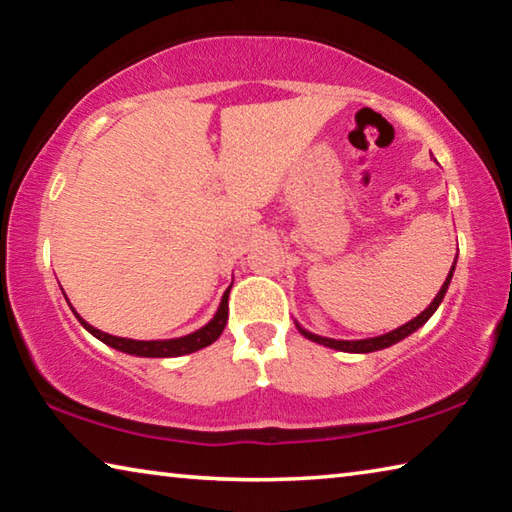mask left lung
Instances as JSON below:
<instances>
[{"instance_id":"left-lung-1","label":"left lung","mask_w":512,"mask_h":512,"mask_svg":"<svg viewBox=\"0 0 512 512\" xmlns=\"http://www.w3.org/2000/svg\"><path fill=\"white\" fill-rule=\"evenodd\" d=\"M454 268H456V259H454V266H452V271H449V275H447V280H445V284L443 287H440V291H438V296L433 298V302L431 305L422 311L420 316H415L413 320H409V323L406 325H402V327H397V329H393V332H388V334H381V336H375V339H361V341H336V339H325V336H318V334H311V332H307V329H302L298 323V329H300V334L305 336V339H309V341H314V343H320V345H327V348H334V350H341V352H354V354H366V352H375V350H384V348H388V345H395L397 341H402V339H406V336L409 334H413L415 329L418 327H422L424 323H427V320L433 316V311H436L438 307H440V302H443V298H445V293H447V289H449V282H452V275H454Z\"/></svg>"}]
</instances>
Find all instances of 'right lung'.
<instances>
[{"label":"right lung","mask_w":512,"mask_h":512,"mask_svg":"<svg viewBox=\"0 0 512 512\" xmlns=\"http://www.w3.org/2000/svg\"><path fill=\"white\" fill-rule=\"evenodd\" d=\"M228 296H230V289L223 293L221 298V305L216 309L214 318L207 323L205 327L196 329V332L187 334V336H180V339H169V341H135V339H121V336H112L101 332V329L92 327L90 323H85V320L76 314L79 318V323L88 329L92 336H97L99 341H103L110 348H115L119 352H126V354H135V357H183V354H192L201 348H207V345H212L216 339H219L221 332L225 329V323H228Z\"/></svg>","instance_id":"obj_1"}]
</instances>
